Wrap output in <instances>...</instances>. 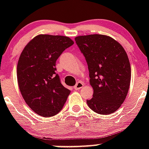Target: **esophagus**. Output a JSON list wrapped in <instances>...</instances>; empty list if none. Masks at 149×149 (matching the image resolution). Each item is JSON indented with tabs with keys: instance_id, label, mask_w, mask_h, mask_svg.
<instances>
[{
	"instance_id": "obj_1",
	"label": "esophagus",
	"mask_w": 149,
	"mask_h": 149,
	"mask_svg": "<svg viewBox=\"0 0 149 149\" xmlns=\"http://www.w3.org/2000/svg\"><path fill=\"white\" fill-rule=\"evenodd\" d=\"M84 84L82 83V82H78L76 85H75L74 86V89L75 90H77V91H78V90H79V89H81L84 87Z\"/></svg>"
}]
</instances>
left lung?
<instances>
[{
  "mask_svg": "<svg viewBox=\"0 0 149 149\" xmlns=\"http://www.w3.org/2000/svg\"><path fill=\"white\" fill-rule=\"evenodd\" d=\"M86 58L93 95L86 100L96 113L107 115L125 101L131 83V65L125 49L115 39L104 35L75 38Z\"/></svg>",
  "mask_w": 149,
  "mask_h": 149,
  "instance_id": "8db88e82",
  "label": "left lung"
}]
</instances>
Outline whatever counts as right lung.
<instances>
[{"label": "right lung", "instance_id": "right-lung-1", "mask_svg": "<svg viewBox=\"0 0 149 149\" xmlns=\"http://www.w3.org/2000/svg\"><path fill=\"white\" fill-rule=\"evenodd\" d=\"M74 42L67 36L38 35L20 55L17 79L28 106L38 115L49 118L62 110L71 91L60 83L56 62Z\"/></svg>", "mask_w": 149, "mask_h": 149}]
</instances>
